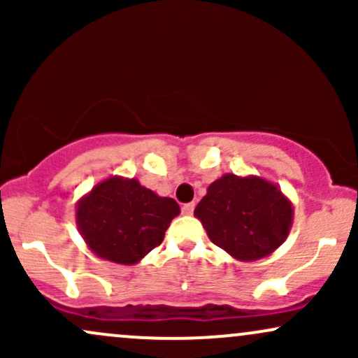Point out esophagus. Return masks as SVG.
Instances as JSON below:
<instances>
[{"instance_id":"1","label":"esophagus","mask_w":358,"mask_h":358,"mask_svg":"<svg viewBox=\"0 0 358 358\" xmlns=\"http://www.w3.org/2000/svg\"><path fill=\"white\" fill-rule=\"evenodd\" d=\"M193 208H195V203L190 202V203H185L182 207V212L185 213V215H192L193 213Z\"/></svg>"}]
</instances>
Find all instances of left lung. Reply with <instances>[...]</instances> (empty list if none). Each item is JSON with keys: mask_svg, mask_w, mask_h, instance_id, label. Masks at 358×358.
I'll use <instances>...</instances> for the list:
<instances>
[{"mask_svg": "<svg viewBox=\"0 0 358 358\" xmlns=\"http://www.w3.org/2000/svg\"><path fill=\"white\" fill-rule=\"evenodd\" d=\"M193 213L213 244L244 262L273 254L293 225L291 200L276 183L256 175H222Z\"/></svg>", "mask_w": 358, "mask_h": 358, "instance_id": "obj_1", "label": "left lung"}]
</instances>
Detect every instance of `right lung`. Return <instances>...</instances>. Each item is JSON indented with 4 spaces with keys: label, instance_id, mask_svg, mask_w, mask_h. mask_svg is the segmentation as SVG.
Returning <instances> with one entry per match:
<instances>
[{
    "label": "right lung",
    "instance_id": "right-lung-1",
    "mask_svg": "<svg viewBox=\"0 0 358 358\" xmlns=\"http://www.w3.org/2000/svg\"><path fill=\"white\" fill-rule=\"evenodd\" d=\"M178 203L136 178L109 176L77 202L76 222L87 248L104 261L138 264L162 244Z\"/></svg>",
    "mask_w": 358,
    "mask_h": 358
}]
</instances>
